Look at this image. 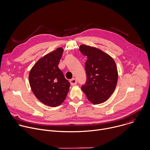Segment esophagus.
Returning a JSON list of instances; mask_svg holds the SVG:
<instances>
[{
  "instance_id": "obj_1",
  "label": "esophagus",
  "mask_w": 150,
  "mask_h": 150,
  "mask_svg": "<svg viewBox=\"0 0 150 150\" xmlns=\"http://www.w3.org/2000/svg\"><path fill=\"white\" fill-rule=\"evenodd\" d=\"M69 82L71 83V84L72 85H75L76 83H77V81H76V79H75V78H72L71 79L69 80Z\"/></svg>"
}]
</instances>
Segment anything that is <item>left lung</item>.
I'll list each match as a JSON object with an SVG mask.
<instances>
[{
	"label": "left lung",
	"mask_w": 150,
	"mask_h": 150,
	"mask_svg": "<svg viewBox=\"0 0 150 150\" xmlns=\"http://www.w3.org/2000/svg\"><path fill=\"white\" fill-rule=\"evenodd\" d=\"M79 50L88 58L85 65L87 81L81 89L92 103H103L116 87L118 74L116 63L111 56L97 48L82 45Z\"/></svg>",
	"instance_id": "8db88e82"
}]
</instances>
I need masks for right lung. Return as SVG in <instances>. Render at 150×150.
Instances as JSON below:
<instances>
[{
    "label": "right lung",
    "instance_id": "add662e5",
    "mask_svg": "<svg viewBox=\"0 0 150 150\" xmlns=\"http://www.w3.org/2000/svg\"><path fill=\"white\" fill-rule=\"evenodd\" d=\"M63 51L62 48H57L39 59L29 74L34 94L41 103L50 107H56L63 103L71 85L58 68Z\"/></svg>",
    "mask_w": 150,
    "mask_h": 150
}]
</instances>
